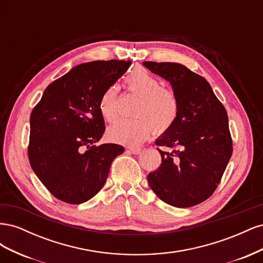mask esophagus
I'll list each match as a JSON object with an SVG mask.
<instances>
[{"label": "esophagus", "mask_w": 263, "mask_h": 263, "mask_svg": "<svg viewBox=\"0 0 263 263\" xmlns=\"http://www.w3.org/2000/svg\"><path fill=\"white\" fill-rule=\"evenodd\" d=\"M129 151L134 155H139V154H141L142 149L139 147H133V148H129Z\"/></svg>", "instance_id": "obj_1"}]
</instances>
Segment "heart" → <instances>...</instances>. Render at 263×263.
Masks as SVG:
<instances>
[{"label":"heart","instance_id":"obj_1","mask_svg":"<svg viewBox=\"0 0 263 263\" xmlns=\"http://www.w3.org/2000/svg\"><path fill=\"white\" fill-rule=\"evenodd\" d=\"M129 93L137 97L132 118L121 119L107 129V138L117 144L137 146L155 132H169L180 116V100L170 87L161 86V81L144 68H135L125 77ZM99 112L104 121L112 123L118 117L117 90L110 86L101 95Z\"/></svg>","mask_w":263,"mask_h":263}]
</instances>
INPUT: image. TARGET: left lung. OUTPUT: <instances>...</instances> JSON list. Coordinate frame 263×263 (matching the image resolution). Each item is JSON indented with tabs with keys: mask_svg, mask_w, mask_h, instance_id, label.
<instances>
[{
	"mask_svg": "<svg viewBox=\"0 0 263 263\" xmlns=\"http://www.w3.org/2000/svg\"><path fill=\"white\" fill-rule=\"evenodd\" d=\"M168 80L180 100L177 124L156 142L161 165L148 174L157 196L176 208L208 200L217 189L230 157L233 139L227 112L205 79L174 62H142Z\"/></svg>",
	"mask_w": 263,
	"mask_h": 263,
	"instance_id": "left-lung-1",
	"label": "left lung"
}]
</instances>
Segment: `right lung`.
Returning a JSON list of instances; mask_svg holds the SVG:
<instances>
[{"label": "right lung", "instance_id": "obj_1", "mask_svg": "<svg viewBox=\"0 0 263 263\" xmlns=\"http://www.w3.org/2000/svg\"><path fill=\"white\" fill-rule=\"evenodd\" d=\"M130 66L100 60L77 66L51 82L31 110L28 159L38 179L58 200L81 204L104 186L110 164L124 153L95 145L105 132L99 101Z\"/></svg>", "mask_w": 263, "mask_h": 263}]
</instances>
